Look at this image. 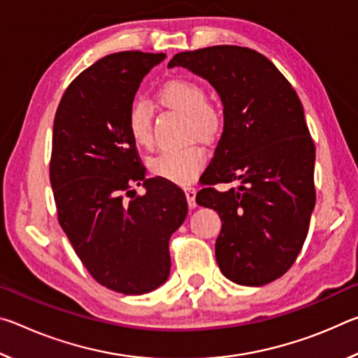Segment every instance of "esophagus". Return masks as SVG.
Here are the masks:
<instances>
[{
  "instance_id": "1",
  "label": "esophagus",
  "mask_w": 358,
  "mask_h": 358,
  "mask_svg": "<svg viewBox=\"0 0 358 358\" xmlns=\"http://www.w3.org/2000/svg\"><path fill=\"white\" fill-rule=\"evenodd\" d=\"M196 187H191L187 186L185 187V194H186V199H187V205H189L191 208H196Z\"/></svg>"
}]
</instances>
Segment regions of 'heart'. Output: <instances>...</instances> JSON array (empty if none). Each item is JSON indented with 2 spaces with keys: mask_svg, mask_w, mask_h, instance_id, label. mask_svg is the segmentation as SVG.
Masks as SVG:
<instances>
[{
  "mask_svg": "<svg viewBox=\"0 0 358 358\" xmlns=\"http://www.w3.org/2000/svg\"><path fill=\"white\" fill-rule=\"evenodd\" d=\"M159 99L166 106L186 113L187 137L199 136L203 141H215L221 134L224 117L215 104L207 101L201 83L187 78H173L159 90ZM128 131L138 147L153 145L151 112L145 101L132 102L128 110ZM205 162V150L201 143L189 142L178 148H167L151 159V171L177 185H189L197 177Z\"/></svg>",
  "mask_w": 358,
  "mask_h": 358,
  "instance_id": "heart-1",
  "label": "heart"
}]
</instances>
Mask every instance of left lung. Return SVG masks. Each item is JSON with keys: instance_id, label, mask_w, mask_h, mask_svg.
<instances>
[{"instance_id": "left-lung-1", "label": "left lung", "mask_w": 358, "mask_h": 358, "mask_svg": "<svg viewBox=\"0 0 358 358\" xmlns=\"http://www.w3.org/2000/svg\"><path fill=\"white\" fill-rule=\"evenodd\" d=\"M181 66L213 85L224 129L196 201L217 211L215 254L227 280L264 286L281 278L301 251L316 203V148L295 90L262 53L213 45L177 53ZM238 187L217 192L215 184Z\"/></svg>"}]
</instances>
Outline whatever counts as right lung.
Here are the masks:
<instances>
[{"label": "right lung", "instance_id": "right-lung-1", "mask_svg": "<svg viewBox=\"0 0 358 358\" xmlns=\"http://www.w3.org/2000/svg\"><path fill=\"white\" fill-rule=\"evenodd\" d=\"M164 53L118 52L66 88L53 121L50 183L58 222L85 268L107 289L141 295L171 273L169 240L187 215L185 192L145 178L128 131L143 77ZM148 192L137 196L132 184Z\"/></svg>", "mask_w": 358, "mask_h": 358}]
</instances>
